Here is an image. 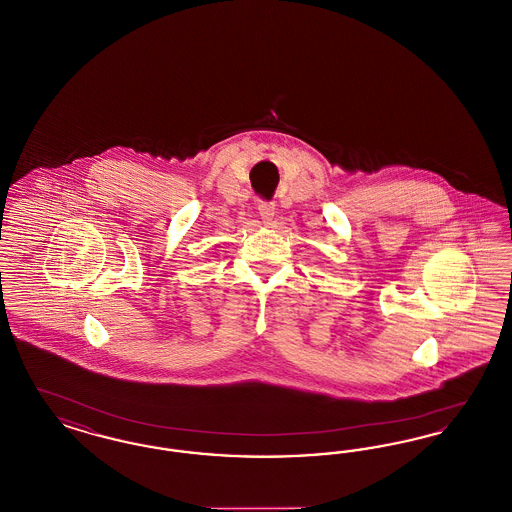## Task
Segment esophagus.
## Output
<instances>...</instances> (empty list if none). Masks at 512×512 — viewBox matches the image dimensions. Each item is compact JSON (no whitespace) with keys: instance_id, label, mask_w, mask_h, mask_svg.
Listing matches in <instances>:
<instances>
[{"instance_id":"34e87169","label":"esophagus","mask_w":512,"mask_h":512,"mask_svg":"<svg viewBox=\"0 0 512 512\" xmlns=\"http://www.w3.org/2000/svg\"><path fill=\"white\" fill-rule=\"evenodd\" d=\"M274 204H266V202H261L259 204V215H261V219H263V223L266 226L272 225V219H274Z\"/></svg>"}]
</instances>
